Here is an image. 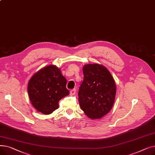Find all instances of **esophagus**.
<instances>
[{
    "label": "esophagus",
    "mask_w": 155,
    "mask_h": 155,
    "mask_svg": "<svg viewBox=\"0 0 155 155\" xmlns=\"http://www.w3.org/2000/svg\"><path fill=\"white\" fill-rule=\"evenodd\" d=\"M76 93V89L74 88V89H72V90L70 91V95H75Z\"/></svg>",
    "instance_id": "34e87169"
}]
</instances>
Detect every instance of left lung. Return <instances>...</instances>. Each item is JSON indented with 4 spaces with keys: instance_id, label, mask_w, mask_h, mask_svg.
Returning <instances> with one entry per match:
<instances>
[{
    "instance_id": "obj_1",
    "label": "left lung",
    "mask_w": 155,
    "mask_h": 155,
    "mask_svg": "<svg viewBox=\"0 0 155 155\" xmlns=\"http://www.w3.org/2000/svg\"><path fill=\"white\" fill-rule=\"evenodd\" d=\"M83 73L84 81L78 94L80 106L90 119H101L114 103L115 80L108 69L99 63L85 64Z\"/></svg>"
}]
</instances>
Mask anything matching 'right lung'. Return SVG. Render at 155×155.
Returning <instances> with one entry per match:
<instances>
[{"instance_id":"right-lung-1","label":"right lung","mask_w":155,"mask_h":155,"mask_svg":"<svg viewBox=\"0 0 155 155\" xmlns=\"http://www.w3.org/2000/svg\"><path fill=\"white\" fill-rule=\"evenodd\" d=\"M67 80L61 70L50 64L36 72L28 84L30 101L37 111L48 115L58 109V102L69 95Z\"/></svg>"}]
</instances>
